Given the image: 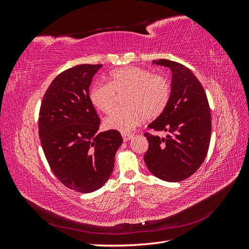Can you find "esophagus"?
<instances>
[{
    "label": "esophagus",
    "instance_id": "34e87169",
    "mask_svg": "<svg viewBox=\"0 0 249 249\" xmlns=\"http://www.w3.org/2000/svg\"><path fill=\"white\" fill-rule=\"evenodd\" d=\"M122 136H123V138H124V142H126V141H129V140H131V139L133 138V134L123 133V134H122Z\"/></svg>",
    "mask_w": 249,
    "mask_h": 249
}]
</instances>
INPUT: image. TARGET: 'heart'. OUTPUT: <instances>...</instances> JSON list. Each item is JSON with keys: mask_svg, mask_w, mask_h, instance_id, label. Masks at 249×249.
<instances>
[{"mask_svg": "<svg viewBox=\"0 0 249 249\" xmlns=\"http://www.w3.org/2000/svg\"><path fill=\"white\" fill-rule=\"evenodd\" d=\"M126 92L124 108L114 109L105 118L107 129L123 133L131 132L143 119L159 116L170 96L168 81L144 69L125 66L111 71L109 84L95 83L89 99L93 106L108 113L114 105L115 93Z\"/></svg>", "mask_w": 249, "mask_h": 249, "instance_id": "obj_1", "label": "heart"}]
</instances>
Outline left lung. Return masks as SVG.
<instances>
[{
  "label": "left lung",
  "mask_w": 249,
  "mask_h": 249,
  "mask_svg": "<svg viewBox=\"0 0 249 249\" xmlns=\"http://www.w3.org/2000/svg\"><path fill=\"white\" fill-rule=\"evenodd\" d=\"M153 64L168 67L171 86L166 107L147 127L167 134L165 137L144 134L148 141L144 162L155 177L176 183L191 177L205 161L211 112L203 87L188 67L166 59L154 60Z\"/></svg>",
  "instance_id": "8db88e82"
}]
</instances>
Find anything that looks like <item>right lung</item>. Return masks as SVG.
<instances>
[{"label":"right lung","instance_id":"add662e5","mask_svg":"<svg viewBox=\"0 0 249 249\" xmlns=\"http://www.w3.org/2000/svg\"><path fill=\"white\" fill-rule=\"evenodd\" d=\"M102 64H81L53 80L39 111V138L56 178L80 193L100 189L112 175L123 143L116 130L97 133L101 120L89 87Z\"/></svg>","mask_w":249,"mask_h":249}]
</instances>
